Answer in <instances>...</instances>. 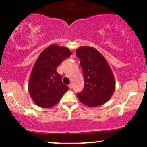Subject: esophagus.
<instances>
[{"mask_svg":"<svg viewBox=\"0 0 147 147\" xmlns=\"http://www.w3.org/2000/svg\"><path fill=\"white\" fill-rule=\"evenodd\" d=\"M69 88L70 89V90H72V89L73 88V85H72V84H69Z\"/></svg>","mask_w":147,"mask_h":147,"instance_id":"obj_1","label":"esophagus"}]
</instances>
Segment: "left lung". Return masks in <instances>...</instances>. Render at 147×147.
<instances>
[{
  "label": "left lung",
  "mask_w": 147,
  "mask_h": 147,
  "mask_svg": "<svg viewBox=\"0 0 147 147\" xmlns=\"http://www.w3.org/2000/svg\"><path fill=\"white\" fill-rule=\"evenodd\" d=\"M81 60L84 87L78 93L80 102L87 106L94 107L106 103L115 90L114 75L106 59L95 48L82 46L76 51Z\"/></svg>",
  "instance_id": "8db88e82"
}]
</instances>
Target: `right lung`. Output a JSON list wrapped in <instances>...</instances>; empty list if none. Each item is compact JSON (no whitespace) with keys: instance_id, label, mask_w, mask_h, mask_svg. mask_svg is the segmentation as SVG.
I'll return each mask as SVG.
<instances>
[{"instance_id":"add662e5","label":"right lung","mask_w":147,"mask_h":147,"mask_svg":"<svg viewBox=\"0 0 147 147\" xmlns=\"http://www.w3.org/2000/svg\"><path fill=\"white\" fill-rule=\"evenodd\" d=\"M72 55L66 47L53 44L45 48L37 59L30 78L28 91L35 105L49 108L55 105L68 87L63 84L56 69L60 63Z\"/></svg>"}]
</instances>
